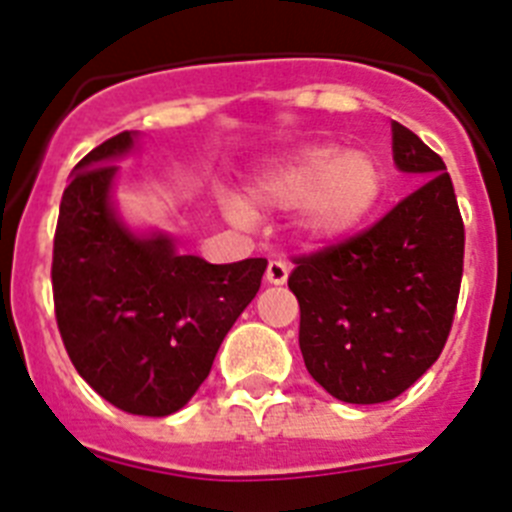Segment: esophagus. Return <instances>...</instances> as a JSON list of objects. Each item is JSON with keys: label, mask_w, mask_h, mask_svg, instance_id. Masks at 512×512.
I'll return each mask as SVG.
<instances>
[{"label": "esophagus", "mask_w": 512, "mask_h": 512, "mask_svg": "<svg viewBox=\"0 0 512 512\" xmlns=\"http://www.w3.org/2000/svg\"><path fill=\"white\" fill-rule=\"evenodd\" d=\"M290 275V265L285 260H270L265 270V280L270 285H283Z\"/></svg>", "instance_id": "1"}]
</instances>
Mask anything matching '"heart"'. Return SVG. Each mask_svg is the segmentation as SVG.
<instances>
[{
  "mask_svg": "<svg viewBox=\"0 0 512 512\" xmlns=\"http://www.w3.org/2000/svg\"><path fill=\"white\" fill-rule=\"evenodd\" d=\"M385 193V168L370 150L311 145L267 170L252 196L278 209H301V232L311 242L342 239L367 222ZM229 214L245 222L247 211L229 204Z\"/></svg>",
  "mask_w": 512,
  "mask_h": 512,
  "instance_id": "b5f03b06",
  "label": "heart"
}]
</instances>
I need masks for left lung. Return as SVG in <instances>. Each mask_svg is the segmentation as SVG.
Instances as JSON below:
<instances>
[{
  "instance_id": "1",
  "label": "left lung",
  "mask_w": 512,
  "mask_h": 512,
  "mask_svg": "<svg viewBox=\"0 0 512 512\" xmlns=\"http://www.w3.org/2000/svg\"><path fill=\"white\" fill-rule=\"evenodd\" d=\"M393 160L423 186L357 237L296 257L288 278L306 370L344 403L405 393L439 359L457 311L464 224L444 160L398 122Z\"/></svg>"
}]
</instances>
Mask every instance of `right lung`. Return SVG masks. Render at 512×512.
Wrapping results in <instances>:
<instances>
[{
	"label": "right lung",
	"mask_w": 512,
	"mask_h": 512,
	"mask_svg": "<svg viewBox=\"0 0 512 512\" xmlns=\"http://www.w3.org/2000/svg\"><path fill=\"white\" fill-rule=\"evenodd\" d=\"M137 132H119L73 168L53 239V301L78 375L132 416L181 411L209 377L267 260L211 265L178 255L163 232L135 234L112 201L114 160Z\"/></svg>",
	"instance_id": "obj_1"
}]
</instances>
